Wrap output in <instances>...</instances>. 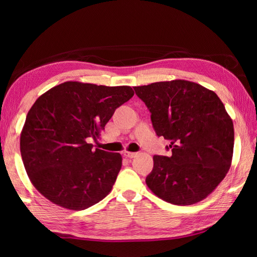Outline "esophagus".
Wrapping results in <instances>:
<instances>
[{"instance_id":"obj_1","label":"esophagus","mask_w":257,"mask_h":257,"mask_svg":"<svg viewBox=\"0 0 257 257\" xmlns=\"http://www.w3.org/2000/svg\"><path fill=\"white\" fill-rule=\"evenodd\" d=\"M123 156L125 158H129V159H133V158H136L138 156L137 152H129V151H124L123 152Z\"/></svg>"}]
</instances>
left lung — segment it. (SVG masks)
<instances>
[{
  "mask_svg": "<svg viewBox=\"0 0 257 257\" xmlns=\"http://www.w3.org/2000/svg\"><path fill=\"white\" fill-rule=\"evenodd\" d=\"M134 88L149 108L157 135L170 141L172 151L171 157H154L148 188L176 205L204 200L232 165L234 127L223 102L213 90L184 79Z\"/></svg>",
  "mask_w": 257,
  "mask_h": 257,
  "instance_id": "1",
  "label": "left lung"
}]
</instances>
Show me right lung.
I'll return each instance as SVG.
<instances>
[{"label": "right lung", "mask_w": 257, "mask_h": 257, "mask_svg": "<svg viewBox=\"0 0 257 257\" xmlns=\"http://www.w3.org/2000/svg\"><path fill=\"white\" fill-rule=\"evenodd\" d=\"M130 86L65 81L37 98L21 132L22 160L42 195L80 211L110 192L122 166L120 154L92 149L116 108L134 96Z\"/></svg>", "instance_id": "add662e5"}]
</instances>
